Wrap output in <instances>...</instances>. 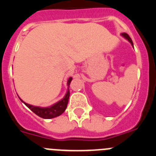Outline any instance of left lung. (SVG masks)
I'll use <instances>...</instances> for the list:
<instances>
[{"instance_id":"1","label":"left lung","mask_w":156,"mask_h":156,"mask_svg":"<svg viewBox=\"0 0 156 156\" xmlns=\"http://www.w3.org/2000/svg\"><path fill=\"white\" fill-rule=\"evenodd\" d=\"M121 36H122V37H123V38H125V39L126 40H127L128 41H129V43H130V44L132 45V47H133V41H132V40H131V38H130V37H129V35H128V34H126V33H122V34H120Z\"/></svg>"}]
</instances>
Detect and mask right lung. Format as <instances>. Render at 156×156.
Instances as JSON below:
<instances>
[{"label": "right lung", "instance_id": "1", "mask_svg": "<svg viewBox=\"0 0 156 156\" xmlns=\"http://www.w3.org/2000/svg\"><path fill=\"white\" fill-rule=\"evenodd\" d=\"M72 80H73V77H69L68 80H67V87H67V91H66L63 98H62L61 100L53 104L52 105L48 106V107H40V106L32 105L23 101L20 98H19L21 100L22 102L24 103L32 112H34V113L38 116L41 117L43 119H53V118H55V117L62 115L66 111L70 94L69 85Z\"/></svg>", "mask_w": 156, "mask_h": 156}]
</instances>
